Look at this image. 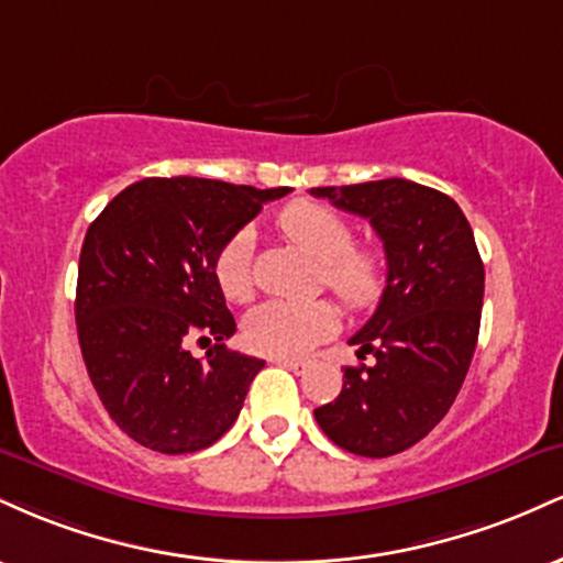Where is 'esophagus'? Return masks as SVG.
Wrapping results in <instances>:
<instances>
[{
  "mask_svg": "<svg viewBox=\"0 0 563 563\" xmlns=\"http://www.w3.org/2000/svg\"><path fill=\"white\" fill-rule=\"evenodd\" d=\"M275 363H277V365H283V367H288V371H294V373H303V371H307V360H296V357H277Z\"/></svg>",
  "mask_w": 563,
  "mask_h": 563,
  "instance_id": "obj_1",
  "label": "esophagus"
}]
</instances>
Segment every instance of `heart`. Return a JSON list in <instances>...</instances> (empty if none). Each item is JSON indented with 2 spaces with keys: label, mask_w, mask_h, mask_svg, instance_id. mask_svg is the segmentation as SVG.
<instances>
[{
  "label": "heart",
  "mask_w": 563,
  "mask_h": 563,
  "mask_svg": "<svg viewBox=\"0 0 563 563\" xmlns=\"http://www.w3.org/2000/svg\"><path fill=\"white\" fill-rule=\"evenodd\" d=\"M288 241L320 262L322 283L349 312L373 307L386 288V254L378 245L354 243V228L339 211L296 200L277 214ZM214 280L230 301L254 294V232H232L214 256ZM335 312L328 301L267 299L243 318V341L267 357H296L333 333Z\"/></svg>",
  "instance_id": "b5f03b06"
}]
</instances>
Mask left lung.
I'll list each match as a JSON object with an SVG mask.
<instances>
[{"label":"left lung","instance_id":"left-lung-1","mask_svg":"<svg viewBox=\"0 0 563 563\" xmlns=\"http://www.w3.org/2000/svg\"><path fill=\"white\" fill-rule=\"evenodd\" d=\"M335 209L371 219L386 251V288L373 318L349 339L357 357L344 367L333 402L314 410L341 450L389 457L448 416L479 339L484 264L461 206L410 179L312 187Z\"/></svg>","mask_w":563,"mask_h":563}]
</instances>
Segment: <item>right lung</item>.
Segmentation results:
<instances>
[{"label": "right lung", "instance_id": "1", "mask_svg": "<svg viewBox=\"0 0 563 563\" xmlns=\"http://www.w3.org/2000/svg\"><path fill=\"white\" fill-rule=\"evenodd\" d=\"M290 187L256 190L203 177H147L89 224L76 283V331L89 378L115 426L166 455L214 444L235 423L264 360L235 333L214 256ZM190 340L209 345L196 361Z\"/></svg>", "mask_w": 563, "mask_h": 563}]
</instances>
